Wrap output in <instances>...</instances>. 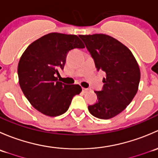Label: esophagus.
Returning a JSON list of instances; mask_svg holds the SVG:
<instances>
[{
	"label": "esophagus",
	"mask_w": 158,
	"mask_h": 158,
	"mask_svg": "<svg viewBox=\"0 0 158 158\" xmlns=\"http://www.w3.org/2000/svg\"><path fill=\"white\" fill-rule=\"evenodd\" d=\"M91 89H88V88H82V91H83V92H88Z\"/></svg>",
	"instance_id": "esophagus-1"
}]
</instances>
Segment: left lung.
Here are the masks:
<instances>
[{"label":"left lung","mask_w":158,"mask_h":158,"mask_svg":"<svg viewBox=\"0 0 158 158\" xmlns=\"http://www.w3.org/2000/svg\"><path fill=\"white\" fill-rule=\"evenodd\" d=\"M98 71L106 73L104 85L95 91L98 102L89 106V112L100 119H109L126 109L136 95L141 73L128 47L106 34L79 35Z\"/></svg>","instance_id":"1"}]
</instances>
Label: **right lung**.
Returning <instances> with one entry per match:
<instances>
[{
	"label": "right lung",
	"mask_w": 158,
	"mask_h": 158,
	"mask_svg": "<svg viewBox=\"0 0 158 158\" xmlns=\"http://www.w3.org/2000/svg\"><path fill=\"white\" fill-rule=\"evenodd\" d=\"M84 47L76 35L50 33L26 49L19 61L17 73L21 90L33 108L51 117L67 111L82 88L63 83L56 76L64 68L68 52Z\"/></svg>",
	"instance_id": "add662e5"
}]
</instances>
